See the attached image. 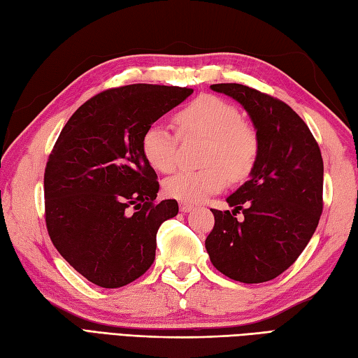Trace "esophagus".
Returning a JSON list of instances; mask_svg holds the SVG:
<instances>
[{"instance_id":"34e87169","label":"esophagus","mask_w":358,"mask_h":358,"mask_svg":"<svg viewBox=\"0 0 358 358\" xmlns=\"http://www.w3.org/2000/svg\"><path fill=\"white\" fill-rule=\"evenodd\" d=\"M192 209H194L192 204H187V203H181L180 204V210L185 212V214H186V212H191Z\"/></svg>"}]
</instances>
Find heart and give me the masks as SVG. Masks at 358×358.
Returning <instances> with one entry per match:
<instances>
[{
  "label": "heart",
  "instance_id": "1",
  "mask_svg": "<svg viewBox=\"0 0 358 358\" xmlns=\"http://www.w3.org/2000/svg\"><path fill=\"white\" fill-rule=\"evenodd\" d=\"M180 134L209 138L200 171H180L164 181L171 199L199 203L217 194L227 183V172L243 178L252 171L258 155L257 134L243 123L234 104L215 95L196 96L175 115ZM177 135L163 123H152L141 136L144 159L159 172H171L177 164Z\"/></svg>",
  "mask_w": 358,
  "mask_h": 358
}]
</instances>
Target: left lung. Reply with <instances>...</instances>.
<instances>
[{"label":"left lung","mask_w":358,"mask_h":358,"mask_svg":"<svg viewBox=\"0 0 358 358\" xmlns=\"http://www.w3.org/2000/svg\"><path fill=\"white\" fill-rule=\"evenodd\" d=\"M212 90L238 101L252 121L258 155L249 180L212 209L206 238L212 264L235 281L263 283L278 277L306 248L323 210V158L315 138L283 101L235 83ZM245 218L238 222L235 211Z\"/></svg>","instance_id":"left-lung-1"}]
</instances>
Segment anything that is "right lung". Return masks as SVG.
<instances>
[{
    "label": "right lung",
    "mask_w": 358,
    "mask_h": 358,
    "mask_svg": "<svg viewBox=\"0 0 358 358\" xmlns=\"http://www.w3.org/2000/svg\"><path fill=\"white\" fill-rule=\"evenodd\" d=\"M194 90L131 85L90 98L67 121L44 172L53 246L83 277L121 287L155 260L157 232L178 203H155L157 173L141 154L148 126Z\"/></svg>",
    "instance_id": "obj_1"
}]
</instances>
